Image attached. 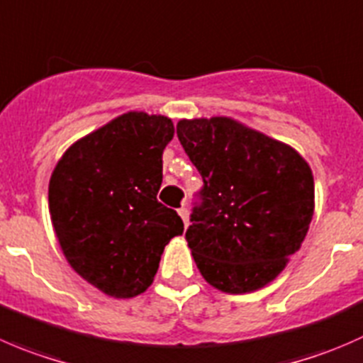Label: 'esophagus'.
<instances>
[{
  "label": "esophagus",
  "instance_id": "obj_1",
  "mask_svg": "<svg viewBox=\"0 0 363 363\" xmlns=\"http://www.w3.org/2000/svg\"><path fill=\"white\" fill-rule=\"evenodd\" d=\"M178 213H180L183 224H185V228H186V225H189V210H186V208H180V210H178Z\"/></svg>",
  "mask_w": 363,
  "mask_h": 363
}]
</instances>
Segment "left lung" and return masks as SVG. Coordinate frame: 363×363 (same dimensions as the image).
I'll return each mask as SVG.
<instances>
[{"mask_svg": "<svg viewBox=\"0 0 363 363\" xmlns=\"http://www.w3.org/2000/svg\"><path fill=\"white\" fill-rule=\"evenodd\" d=\"M177 134L203 178L185 238L224 293L256 291L284 270L314 213V178L291 148L231 118L182 120Z\"/></svg>", "mask_w": 363, "mask_h": 363, "instance_id": "1", "label": "left lung"}]
</instances>
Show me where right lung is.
<instances>
[{
    "mask_svg": "<svg viewBox=\"0 0 363 363\" xmlns=\"http://www.w3.org/2000/svg\"><path fill=\"white\" fill-rule=\"evenodd\" d=\"M166 116L127 113L79 139L49 182V211L61 250L82 279L114 298L152 286L164 247L183 220L159 203Z\"/></svg>",
    "mask_w": 363,
    "mask_h": 363,
    "instance_id": "right-lung-1",
    "label": "right lung"
}]
</instances>
